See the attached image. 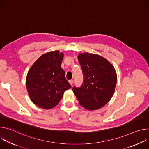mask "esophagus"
I'll return each mask as SVG.
<instances>
[{
    "mask_svg": "<svg viewBox=\"0 0 149 149\" xmlns=\"http://www.w3.org/2000/svg\"><path fill=\"white\" fill-rule=\"evenodd\" d=\"M69 82L70 83V84L71 85V86H72V85L73 84V83H74V81L72 80V79H71V80H70L69 81Z\"/></svg>",
    "mask_w": 149,
    "mask_h": 149,
    "instance_id": "1",
    "label": "esophagus"
}]
</instances>
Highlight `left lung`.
Segmentation results:
<instances>
[{"label":"left lung","mask_w":149,"mask_h":149,"mask_svg":"<svg viewBox=\"0 0 149 149\" xmlns=\"http://www.w3.org/2000/svg\"><path fill=\"white\" fill-rule=\"evenodd\" d=\"M78 59L83 74L81 86L72 87L79 103L85 109L94 110L107 104L113 97L117 84L113 66L100 55L80 54Z\"/></svg>","instance_id":"left-lung-1"}]
</instances>
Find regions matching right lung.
I'll return each mask as SVG.
<instances>
[{
    "label": "right lung",
    "mask_w": 149,
    "mask_h": 149,
    "mask_svg": "<svg viewBox=\"0 0 149 149\" xmlns=\"http://www.w3.org/2000/svg\"><path fill=\"white\" fill-rule=\"evenodd\" d=\"M62 52L52 51L40 56L27 74L26 86L32 101L49 109L58 104L64 91L71 88L61 68Z\"/></svg>",
    "instance_id": "1"
}]
</instances>
